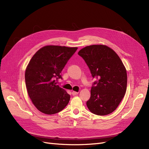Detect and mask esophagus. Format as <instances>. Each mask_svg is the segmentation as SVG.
Returning a JSON list of instances; mask_svg holds the SVG:
<instances>
[{
  "label": "esophagus",
  "instance_id": "obj_1",
  "mask_svg": "<svg viewBox=\"0 0 149 149\" xmlns=\"http://www.w3.org/2000/svg\"><path fill=\"white\" fill-rule=\"evenodd\" d=\"M72 93V94H73V96H76V95H77V94H78V92H76V91H73L71 93Z\"/></svg>",
  "mask_w": 149,
  "mask_h": 149
}]
</instances>
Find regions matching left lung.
Segmentation results:
<instances>
[{
	"label": "left lung",
	"instance_id": "1",
	"mask_svg": "<svg viewBox=\"0 0 149 149\" xmlns=\"http://www.w3.org/2000/svg\"><path fill=\"white\" fill-rule=\"evenodd\" d=\"M92 77L96 79L86 102L92 113L105 116L116 109L127 89V71L117 53L106 45H93L79 51Z\"/></svg>",
	"mask_w": 149,
	"mask_h": 149
}]
</instances>
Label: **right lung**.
Segmentation results:
<instances>
[{
    "instance_id": "obj_1",
    "label": "right lung",
    "mask_w": 149,
    "mask_h": 149,
    "mask_svg": "<svg viewBox=\"0 0 149 149\" xmlns=\"http://www.w3.org/2000/svg\"><path fill=\"white\" fill-rule=\"evenodd\" d=\"M77 47L55 45L43 47L31 58L25 74L29 96L34 106L46 114L62 111L68 104L70 96L57 85L61 71Z\"/></svg>"
}]
</instances>
